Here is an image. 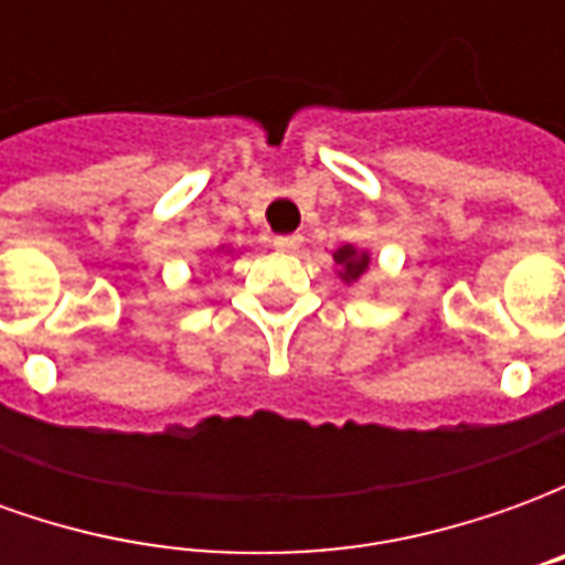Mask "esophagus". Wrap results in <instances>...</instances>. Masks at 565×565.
Instances as JSON below:
<instances>
[{
	"label": "esophagus",
	"mask_w": 565,
	"mask_h": 565,
	"mask_svg": "<svg viewBox=\"0 0 565 565\" xmlns=\"http://www.w3.org/2000/svg\"><path fill=\"white\" fill-rule=\"evenodd\" d=\"M271 245L278 247V250H299V245H302V235H278Z\"/></svg>",
	"instance_id": "1"
}]
</instances>
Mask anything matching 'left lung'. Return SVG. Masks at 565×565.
Masks as SVG:
<instances>
[{"mask_svg":"<svg viewBox=\"0 0 565 565\" xmlns=\"http://www.w3.org/2000/svg\"><path fill=\"white\" fill-rule=\"evenodd\" d=\"M332 259H335V275H339L342 284H348V287L356 281H363V275H366L369 266H372V254L354 245H342L332 254Z\"/></svg>","mask_w":565,"mask_h":565,"instance_id":"left-lung-1","label":"left lung"}]
</instances>
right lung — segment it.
<instances>
[{"mask_svg": "<svg viewBox=\"0 0 565 565\" xmlns=\"http://www.w3.org/2000/svg\"><path fill=\"white\" fill-rule=\"evenodd\" d=\"M217 250H223V247H217ZM226 254H233V250H230V247H226Z\"/></svg>", "mask_w": 565, "mask_h": 565, "instance_id": "obj_1", "label": "right lung"}]
</instances>
